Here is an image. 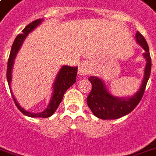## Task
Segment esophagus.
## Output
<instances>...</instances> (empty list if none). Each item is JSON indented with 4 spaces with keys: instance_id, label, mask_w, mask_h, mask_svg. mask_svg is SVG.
<instances>
[{
    "instance_id": "1",
    "label": "esophagus",
    "mask_w": 156,
    "mask_h": 156,
    "mask_svg": "<svg viewBox=\"0 0 156 156\" xmlns=\"http://www.w3.org/2000/svg\"><path fill=\"white\" fill-rule=\"evenodd\" d=\"M91 72V68H90L89 64L86 62H83L79 65H78V73L80 75H87L90 73Z\"/></svg>"
}]
</instances>
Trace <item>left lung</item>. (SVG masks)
Instances as JSON below:
<instances>
[{
  "instance_id": "8db88e82",
  "label": "left lung",
  "mask_w": 156,
  "mask_h": 156,
  "mask_svg": "<svg viewBox=\"0 0 156 156\" xmlns=\"http://www.w3.org/2000/svg\"><path fill=\"white\" fill-rule=\"evenodd\" d=\"M137 43L145 49L144 57L146 59L145 75L141 87L133 97L129 98H118L112 96L107 92L101 79L97 77H90L89 82L92 83V90L87 98V106L97 117L102 120H113L126 116L136 108L139 104L146 89V84L151 75V58L149 51V46L146 39L137 31L136 34Z\"/></svg>"
}]
</instances>
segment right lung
Here are the masks:
<instances>
[{"label":"right lung","instance_id":"right-lung-1","mask_svg":"<svg viewBox=\"0 0 156 156\" xmlns=\"http://www.w3.org/2000/svg\"><path fill=\"white\" fill-rule=\"evenodd\" d=\"M42 19H38L35 20L33 22L30 23L23 30L22 34H18L15 41H14L7 63L6 78H7V82L9 85H10V81H11V70H12L14 60H15V58L16 56V54L19 51L20 46L22 44L23 41L25 40V39L28 35L29 33L40 25V23L42 22ZM77 72H78V68H76V67L63 66L61 68L57 78H56L55 83H54V93H53V96H52L50 102H49L48 107L42 112H40V113H31L30 112H27L26 110H25L24 108H22L18 104L16 98H14L13 93L11 92V95L13 97L15 104L16 105L17 108L25 116H31V117H49V116H52L55 112V111L57 110L58 107L59 106L60 102L63 100L64 93L76 82Z\"/></svg>","mask_w":156,"mask_h":156}]
</instances>
